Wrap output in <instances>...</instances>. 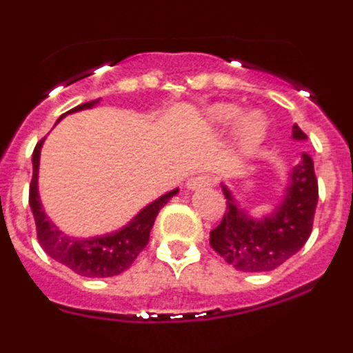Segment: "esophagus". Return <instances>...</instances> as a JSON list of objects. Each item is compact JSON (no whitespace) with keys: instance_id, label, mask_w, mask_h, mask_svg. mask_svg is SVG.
<instances>
[{"instance_id":"obj_1","label":"esophagus","mask_w":353,"mask_h":353,"mask_svg":"<svg viewBox=\"0 0 353 353\" xmlns=\"http://www.w3.org/2000/svg\"><path fill=\"white\" fill-rule=\"evenodd\" d=\"M214 185V176L210 174H198L187 182V189H201V187Z\"/></svg>"}]
</instances>
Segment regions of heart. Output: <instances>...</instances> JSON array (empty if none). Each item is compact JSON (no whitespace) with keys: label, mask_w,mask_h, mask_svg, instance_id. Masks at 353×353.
I'll return each mask as SVG.
<instances>
[{"label":"heart","mask_w":353,"mask_h":353,"mask_svg":"<svg viewBox=\"0 0 353 353\" xmlns=\"http://www.w3.org/2000/svg\"><path fill=\"white\" fill-rule=\"evenodd\" d=\"M242 111L233 104H217L208 111V118L212 123L219 127L233 125L240 118ZM267 132V121L260 113H251L240 120L236 127V141L244 150L256 148L265 138Z\"/></svg>","instance_id":"1"}]
</instances>
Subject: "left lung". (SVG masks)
I'll return each instance as SVG.
<instances>
[{"instance_id": "left-lung-1", "label": "left lung", "mask_w": 353, "mask_h": 353, "mask_svg": "<svg viewBox=\"0 0 353 353\" xmlns=\"http://www.w3.org/2000/svg\"><path fill=\"white\" fill-rule=\"evenodd\" d=\"M293 138L305 139L301 127L293 125ZM292 183L283 203L272 215L256 221L240 210L232 192L223 185L226 210L210 232V245L219 256L244 272H269L292 258L313 230L318 203V180L313 159L302 155L292 171Z\"/></svg>"}]
</instances>
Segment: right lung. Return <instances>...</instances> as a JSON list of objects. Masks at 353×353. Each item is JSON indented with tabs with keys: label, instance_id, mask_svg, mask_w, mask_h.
<instances>
[{
	"label": "right lung",
	"instance_id": "1",
	"mask_svg": "<svg viewBox=\"0 0 353 353\" xmlns=\"http://www.w3.org/2000/svg\"><path fill=\"white\" fill-rule=\"evenodd\" d=\"M97 102L99 101L84 102V104L70 109L68 113H74L79 109H88L95 105ZM42 143L43 139H40L33 150L30 207L33 212V217H35L37 236H39V242L43 251L48 252L51 258H54L56 261H60L61 265L84 277H111L129 269L134 260L138 258L139 252L148 244L150 230L154 226L159 210L179 192V189L161 196L159 199H155L154 203L143 208L125 228H121L120 232L105 236H93V239H72V236L63 235L48 219V215L43 214L42 205H40L37 179H39V159Z\"/></svg>",
	"mask_w": 353,
	"mask_h": 353
}]
</instances>
